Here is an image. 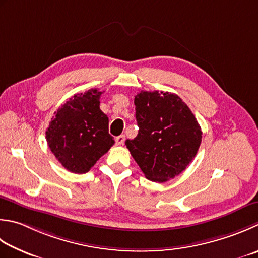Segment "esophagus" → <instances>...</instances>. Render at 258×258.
Listing matches in <instances>:
<instances>
[{
	"instance_id": "esophagus-1",
	"label": "esophagus",
	"mask_w": 258,
	"mask_h": 258,
	"mask_svg": "<svg viewBox=\"0 0 258 258\" xmlns=\"http://www.w3.org/2000/svg\"><path fill=\"white\" fill-rule=\"evenodd\" d=\"M125 142V135H119L116 138V143L118 145H123Z\"/></svg>"
}]
</instances>
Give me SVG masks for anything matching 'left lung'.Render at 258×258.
<instances>
[{
  "label": "left lung",
  "mask_w": 258,
  "mask_h": 258,
  "mask_svg": "<svg viewBox=\"0 0 258 258\" xmlns=\"http://www.w3.org/2000/svg\"><path fill=\"white\" fill-rule=\"evenodd\" d=\"M139 134L126 148L145 178L165 182L185 170L198 152L200 125L186 104L169 92H141L135 96Z\"/></svg>",
  "instance_id": "left-lung-1"
}]
</instances>
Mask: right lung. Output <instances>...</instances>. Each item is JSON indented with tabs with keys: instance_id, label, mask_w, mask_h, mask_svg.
<instances>
[{
	"instance_id": "right-lung-1",
	"label": "right lung",
	"mask_w": 258,
	"mask_h": 258,
	"mask_svg": "<svg viewBox=\"0 0 258 258\" xmlns=\"http://www.w3.org/2000/svg\"><path fill=\"white\" fill-rule=\"evenodd\" d=\"M102 94L93 88L74 95L54 112L45 131L55 159L73 173L88 172L115 143L107 115L99 108Z\"/></svg>"
}]
</instances>
